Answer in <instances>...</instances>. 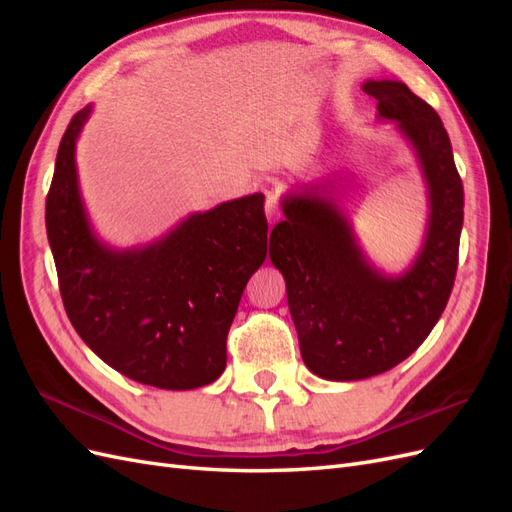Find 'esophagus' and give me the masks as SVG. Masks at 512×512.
<instances>
[{
	"mask_svg": "<svg viewBox=\"0 0 512 512\" xmlns=\"http://www.w3.org/2000/svg\"><path fill=\"white\" fill-rule=\"evenodd\" d=\"M265 211H267V218L269 222H275L277 218H280V200H277V196L273 192H267V203H265Z\"/></svg>",
	"mask_w": 512,
	"mask_h": 512,
	"instance_id": "1",
	"label": "esophagus"
}]
</instances>
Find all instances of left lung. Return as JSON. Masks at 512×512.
I'll return each instance as SVG.
<instances>
[{
    "label": "left lung",
    "mask_w": 512,
    "mask_h": 512,
    "mask_svg": "<svg viewBox=\"0 0 512 512\" xmlns=\"http://www.w3.org/2000/svg\"><path fill=\"white\" fill-rule=\"evenodd\" d=\"M363 91L378 100L380 117L399 123L421 160L431 203L421 254L404 275H380L318 185L284 198L286 220L269 239L303 361L339 382L389 371L425 342L451 297L463 226V183L438 113L404 83L367 81Z\"/></svg>",
    "instance_id": "obj_1"
}]
</instances>
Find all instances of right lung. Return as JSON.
<instances>
[{
  "label": "right lung",
  "mask_w": 512,
  "mask_h": 512,
  "mask_svg": "<svg viewBox=\"0 0 512 512\" xmlns=\"http://www.w3.org/2000/svg\"><path fill=\"white\" fill-rule=\"evenodd\" d=\"M91 108L61 136L46 194V235L61 301L100 359L136 382L188 391L222 376L243 288L267 258L265 196L196 213L143 250L113 252L91 235L74 143Z\"/></svg>",
  "instance_id": "1"
}]
</instances>
